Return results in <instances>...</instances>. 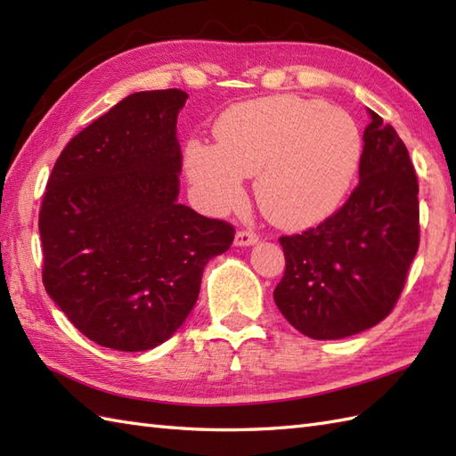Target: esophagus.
I'll list each match as a JSON object with an SVG mask.
<instances>
[{
    "mask_svg": "<svg viewBox=\"0 0 456 456\" xmlns=\"http://www.w3.org/2000/svg\"><path fill=\"white\" fill-rule=\"evenodd\" d=\"M255 243H258V235L255 233V231L243 229L235 235V245H239V247H248V245H255Z\"/></svg>",
    "mask_w": 456,
    "mask_h": 456,
    "instance_id": "34e87169",
    "label": "esophagus"
}]
</instances>
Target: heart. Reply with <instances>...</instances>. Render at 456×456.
<instances>
[{"instance_id":"obj_1","label":"heart","mask_w":456,"mask_h":456,"mask_svg":"<svg viewBox=\"0 0 456 456\" xmlns=\"http://www.w3.org/2000/svg\"><path fill=\"white\" fill-rule=\"evenodd\" d=\"M216 147L191 142L188 172L213 209L243 200L256 176L265 216L282 227L325 219L341 203L361 159V134L345 110L297 95L235 105L216 125Z\"/></svg>"}]
</instances>
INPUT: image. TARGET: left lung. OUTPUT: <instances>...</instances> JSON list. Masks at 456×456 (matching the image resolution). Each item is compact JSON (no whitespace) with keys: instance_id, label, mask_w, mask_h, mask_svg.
<instances>
[{"instance_id":"left-lung-1","label":"left lung","mask_w":456,"mask_h":456,"mask_svg":"<svg viewBox=\"0 0 456 456\" xmlns=\"http://www.w3.org/2000/svg\"><path fill=\"white\" fill-rule=\"evenodd\" d=\"M358 186L333 216L282 235L286 270L274 289L299 333L335 341L390 315L419 248V186L400 134L370 111Z\"/></svg>"}]
</instances>
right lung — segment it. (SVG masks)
I'll list each match as a JSON object with an SVG mask.
<instances>
[{
  "mask_svg": "<svg viewBox=\"0 0 456 456\" xmlns=\"http://www.w3.org/2000/svg\"><path fill=\"white\" fill-rule=\"evenodd\" d=\"M182 90L137 92L66 144L38 213L43 284L72 325L149 351L186 322L203 268L235 227L178 203Z\"/></svg>",
  "mask_w": 456,
  "mask_h": 456,
  "instance_id": "add662e5",
  "label": "right lung"
}]
</instances>
